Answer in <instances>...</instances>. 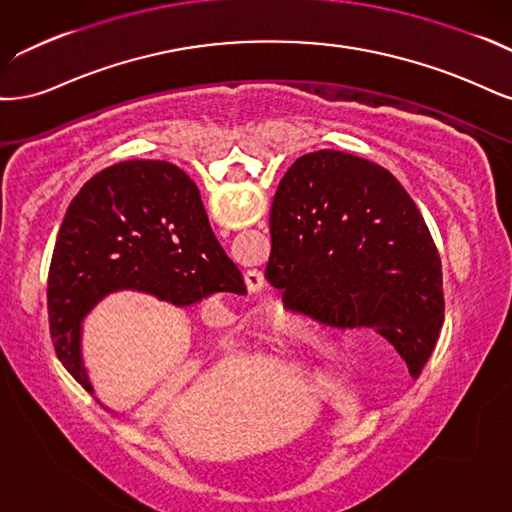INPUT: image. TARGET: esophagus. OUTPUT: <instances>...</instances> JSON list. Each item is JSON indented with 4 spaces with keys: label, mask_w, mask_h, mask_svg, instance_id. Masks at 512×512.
<instances>
[{
    "label": "esophagus",
    "mask_w": 512,
    "mask_h": 512,
    "mask_svg": "<svg viewBox=\"0 0 512 512\" xmlns=\"http://www.w3.org/2000/svg\"><path fill=\"white\" fill-rule=\"evenodd\" d=\"M246 285H249V291H259L263 287V274L257 270L246 272Z\"/></svg>",
    "instance_id": "1"
}]
</instances>
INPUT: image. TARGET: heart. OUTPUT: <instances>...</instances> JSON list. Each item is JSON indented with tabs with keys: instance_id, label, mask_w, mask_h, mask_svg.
<instances>
[{
	"instance_id": "1",
	"label": "heart",
	"mask_w": 512,
	"mask_h": 512,
	"mask_svg": "<svg viewBox=\"0 0 512 512\" xmlns=\"http://www.w3.org/2000/svg\"><path fill=\"white\" fill-rule=\"evenodd\" d=\"M304 334H308V332H304Z\"/></svg>"
}]
</instances>
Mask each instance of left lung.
Returning a JSON list of instances; mask_svg holds the SVG:
<instances>
[{
    "mask_svg": "<svg viewBox=\"0 0 512 512\" xmlns=\"http://www.w3.org/2000/svg\"><path fill=\"white\" fill-rule=\"evenodd\" d=\"M266 278L285 308L332 329H374L419 378L444 321L442 266L391 172L340 151L302 155L276 189Z\"/></svg>",
    "mask_w": 512,
    "mask_h": 512,
    "instance_id": "1",
    "label": "left lung"
}]
</instances>
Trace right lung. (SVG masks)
Returning a JSON list of instances; mask_svg holds the SVG:
<instances>
[{
  "label": "right lung",
  "mask_w": 512,
  "mask_h": 512,
  "mask_svg": "<svg viewBox=\"0 0 512 512\" xmlns=\"http://www.w3.org/2000/svg\"><path fill=\"white\" fill-rule=\"evenodd\" d=\"M174 306L244 295V278L214 238L200 191L168 161H123L95 174L65 210L48 270V321L63 368L93 393L80 323L112 291Z\"/></svg>",
  "instance_id": "add662e5"
}]
</instances>
